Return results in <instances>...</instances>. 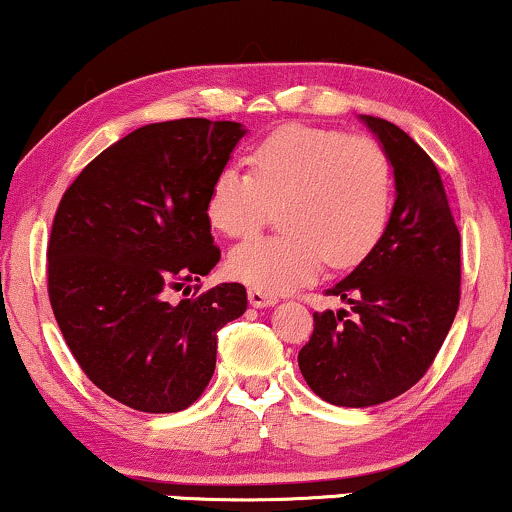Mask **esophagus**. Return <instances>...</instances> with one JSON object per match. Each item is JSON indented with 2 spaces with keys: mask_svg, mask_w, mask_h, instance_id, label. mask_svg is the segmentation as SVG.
<instances>
[{
  "mask_svg": "<svg viewBox=\"0 0 512 512\" xmlns=\"http://www.w3.org/2000/svg\"><path fill=\"white\" fill-rule=\"evenodd\" d=\"M248 300H250L252 307L264 309V307H274V304L278 302V297L269 295V293H262V290H257V288H250L248 290Z\"/></svg>",
  "mask_w": 512,
  "mask_h": 512,
  "instance_id": "1",
  "label": "esophagus"
}]
</instances>
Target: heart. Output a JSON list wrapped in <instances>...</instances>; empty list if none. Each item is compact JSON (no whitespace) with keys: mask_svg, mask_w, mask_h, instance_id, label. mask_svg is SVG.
I'll return each mask as SVG.
<instances>
[{"mask_svg":"<svg viewBox=\"0 0 512 512\" xmlns=\"http://www.w3.org/2000/svg\"><path fill=\"white\" fill-rule=\"evenodd\" d=\"M250 172L226 165L208 193V219L248 236L281 208V234L255 236L226 257L231 278L281 295L373 250L392 208V165L373 139L335 129L286 127L252 148Z\"/></svg>","mask_w":512,"mask_h":512,"instance_id":"b5f03b06","label":"heart"}]
</instances>
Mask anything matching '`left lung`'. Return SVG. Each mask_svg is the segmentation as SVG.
Segmentation results:
<instances>
[{"label": "left lung", "mask_w": 512, "mask_h": 512, "mask_svg": "<svg viewBox=\"0 0 512 512\" xmlns=\"http://www.w3.org/2000/svg\"><path fill=\"white\" fill-rule=\"evenodd\" d=\"M394 172V205L380 241L328 290L349 304L316 312L297 364L323 401L364 409L423 378L461 300V234L430 155L404 129L361 115Z\"/></svg>", "instance_id": "obj_1"}]
</instances>
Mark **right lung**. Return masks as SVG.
<instances>
[{"mask_svg":"<svg viewBox=\"0 0 512 512\" xmlns=\"http://www.w3.org/2000/svg\"><path fill=\"white\" fill-rule=\"evenodd\" d=\"M243 137L241 122H153L96 155L58 203L51 309L84 375L129 409L191 406L215 373L217 331L248 307L241 283L170 300L219 262L208 193Z\"/></svg>","mask_w":512,"mask_h":512,"instance_id":"obj_1","label":"right lung"}]
</instances>
